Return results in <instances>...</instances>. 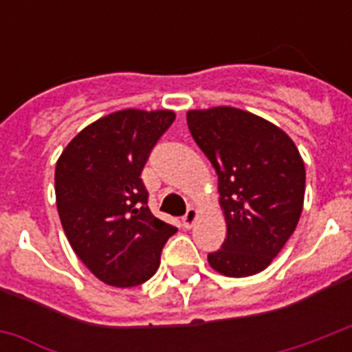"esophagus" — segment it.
Masks as SVG:
<instances>
[{"mask_svg": "<svg viewBox=\"0 0 352 352\" xmlns=\"http://www.w3.org/2000/svg\"><path fill=\"white\" fill-rule=\"evenodd\" d=\"M195 219H197V210L188 208L186 214H184V217H182V225H184V228H192L193 223H195Z\"/></svg>", "mask_w": 352, "mask_h": 352, "instance_id": "esophagus-1", "label": "esophagus"}]
</instances>
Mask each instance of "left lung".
Segmentation results:
<instances>
[{
    "label": "left lung",
    "instance_id": "left-lung-1",
    "mask_svg": "<svg viewBox=\"0 0 352 352\" xmlns=\"http://www.w3.org/2000/svg\"><path fill=\"white\" fill-rule=\"evenodd\" d=\"M188 127L219 177L226 239L210 267L230 278L261 272L300 221L305 164L289 135L235 107L190 111Z\"/></svg>",
    "mask_w": 352,
    "mask_h": 352
}]
</instances>
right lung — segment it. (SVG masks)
Instances as JSON below:
<instances>
[{"instance_id":"right-lung-1","label":"right lung","mask_w":352,"mask_h":352,"mask_svg":"<svg viewBox=\"0 0 352 352\" xmlns=\"http://www.w3.org/2000/svg\"><path fill=\"white\" fill-rule=\"evenodd\" d=\"M173 120L171 111H117L82 129L58 159L54 184L63 232L104 283L127 289L148 281L177 232L151 214L140 179Z\"/></svg>"}]
</instances>
